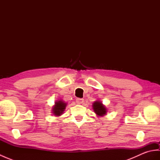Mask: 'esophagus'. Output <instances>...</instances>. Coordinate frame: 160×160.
Wrapping results in <instances>:
<instances>
[{
  "mask_svg": "<svg viewBox=\"0 0 160 160\" xmlns=\"http://www.w3.org/2000/svg\"><path fill=\"white\" fill-rule=\"evenodd\" d=\"M84 102V100L82 99V98H77L76 99V102L78 104H82Z\"/></svg>",
  "mask_w": 160,
  "mask_h": 160,
  "instance_id": "34e87169",
  "label": "esophagus"
}]
</instances>
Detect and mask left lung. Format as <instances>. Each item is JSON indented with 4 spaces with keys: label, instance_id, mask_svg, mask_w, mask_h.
<instances>
[{
    "label": "left lung",
    "instance_id": "8db88e82",
    "mask_svg": "<svg viewBox=\"0 0 160 160\" xmlns=\"http://www.w3.org/2000/svg\"><path fill=\"white\" fill-rule=\"evenodd\" d=\"M93 108L94 112L99 116H102L107 113V109L104 105L99 101L95 102L93 104Z\"/></svg>",
    "mask_w": 160,
    "mask_h": 160
}]
</instances>
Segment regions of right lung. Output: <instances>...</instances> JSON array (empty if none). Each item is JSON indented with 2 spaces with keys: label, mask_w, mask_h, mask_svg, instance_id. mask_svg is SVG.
Returning <instances> with one entry per match:
<instances>
[{
  "label": "right lung",
  "mask_w": 160,
  "mask_h": 160,
  "mask_svg": "<svg viewBox=\"0 0 160 160\" xmlns=\"http://www.w3.org/2000/svg\"><path fill=\"white\" fill-rule=\"evenodd\" d=\"M67 106V104L63 102L62 101H58L56 102L55 103V106L53 108V113L57 115V116H60V115L63 113L64 110L65 109V107Z\"/></svg>",
  "instance_id": "1"
}]
</instances>
